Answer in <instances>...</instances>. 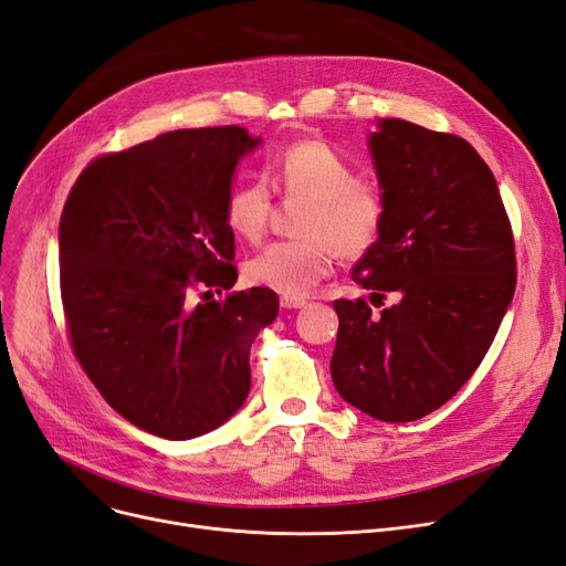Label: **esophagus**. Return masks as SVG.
Segmentation results:
<instances>
[{
  "instance_id": "1",
  "label": "esophagus",
  "mask_w": 566,
  "mask_h": 566,
  "mask_svg": "<svg viewBox=\"0 0 566 566\" xmlns=\"http://www.w3.org/2000/svg\"><path fill=\"white\" fill-rule=\"evenodd\" d=\"M306 304V300H302V297H281V306L283 308H302Z\"/></svg>"
}]
</instances>
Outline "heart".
I'll return each mask as SVG.
<instances>
[{
	"label": "heart",
	"instance_id": "obj_1",
	"mask_svg": "<svg viewBox=\"0 0 566 566\" xmlns=\"http://www.w3.org/2000/svg\"><path fill=\"white\" fill-rule=\"evenodd\" d=\"M263 178L234 186L224 199V220L230 230L258 241L271 211L274 195L304 197L300 232L304 237L269 243L245 264L253 283L281 292L285 297H306L334 269L336 251L346 258L365 255L378 241L386 201L380 192L357 180V171L329 144L304 139L283 148L269 160Z\"/></svg>",
	"mask_w": 566,
	"mask_h": 566
}]
</instances>
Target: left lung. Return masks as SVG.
<instances>
[{"mask_svg": "<svg viewBox=\"0 0 566 566\" xmlns=\"http://www.w3.org/2000/svg\"><path fill=\"white\" fill-rule=\"evenodd\" d=\"M369 150L386 201L353 269L367 300H336L332 380L382 422L437 411L479 369L515 292V248L496 180L455 134L378 120Z\"/></svg>", "mask_w": 566, "mask_h": 566, "instance_id": "1", "label": "left lung"}]
</instances>
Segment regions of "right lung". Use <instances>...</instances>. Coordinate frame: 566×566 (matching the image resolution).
I'll return each instance as SVG.
<instances>
[{
    "label": "right lung",
    "mask_w": 566,
    "mask_h": 566,
    "mask_svg": "<svg viewBox=\"0 0 566 566\" xmlns=\"http://www.w3.org/2000/svg\"><path fill=\"white\" fill-rule=\"evenodd\" d=\"M260 144L239 125L176 129L90 163L60 218V292L87 378L125 420L186 441L230 420L248 355L276 321L269 287L237 283L224 199ZM200 302H193V295Z\"/></svg>",
    "instance_id": "1"
}]
</instances>
